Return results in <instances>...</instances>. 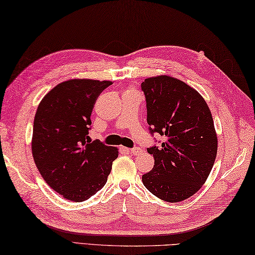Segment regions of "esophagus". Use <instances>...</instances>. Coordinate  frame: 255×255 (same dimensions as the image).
<instances>
[{"label": "esophagus", "mask_w": 255, "mask_h": 255, "mask_svg": "<svg viewBox=\"0 0 255 255\" xmlns=\"http://www.w3.org/2000/svg\"><path fill=\"white\" fill-rule=\"evenodd\" d=\"M126 151L129 152L131 154H138V153L141 152V148L140 147H132V148H127L126 147Z\"/></svg>", "instance_id": "obj_1"}]
</instances>
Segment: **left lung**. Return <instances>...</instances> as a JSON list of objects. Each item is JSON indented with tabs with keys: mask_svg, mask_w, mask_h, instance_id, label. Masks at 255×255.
Instances as JSON below:
<instances>
[{
	"mask_svg": "<svg viewBox=\"0 0 255 255\" xmlns=\"http://www.w3.org/2000/svg\"><path fill=\"white\" fill-rule=\"evenodd\" d=\"M141 89L148 131L165 138L160 146L147 147L154 167L142 175V182L161 200L181 202L200 190L217 157L212 114L194 89L171 76L144 80Z\"/></svg>",
	"mask_w": 255,
	"mask_h": 255,
	"instance_id": "obj_1",
	"label": "left lung"
}]
</instances>
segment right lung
<instances>
[{
  "instance_id": "obj_1",
  "label": "right lung",
  "mask_w": 255,
  "mask_h": 255,
  "mask_svg": "<svg viewBox=\"0 0 255 255\" xmlns=\"http://www.w3.org/2000/svg\"><path fill=\"white\" fill-rule=\"evenodd\" d=\"M110 81L70 80L57 84L36 110L32 154L43 179L63 198L90 199L105 185L118 148L91 142V113Z\"/></svg>"
}]
</instances>
